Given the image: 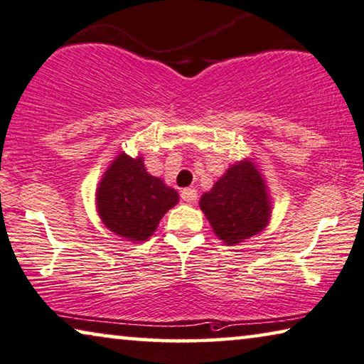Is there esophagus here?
<instances>
[{
  "label": "esophagus",
  "instance_id": "34e87169",
  "mask_svg": "<svg viewBox=\"0 0 364 364\" xmlns=\"http://www.w3.org/2000/svg\"><path fill=\"white\" fill-rule=\"evenodd\" d=\"M181 198L186 200V203H194L198 199V191L194 188H186L181 191Z\"/></svg>",
  "mask_w": 364,
  "mask_h": 364
}]
</instances>
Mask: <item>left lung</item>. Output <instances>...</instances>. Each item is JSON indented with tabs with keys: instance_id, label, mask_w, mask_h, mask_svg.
Wrapping results in <instances>:
<instances>
[{
	"instance_id": "obj_1",
	"label": "left lung",
	"mask_w": 364,
	"mask_h": 364,
	"mask_svg": "<svg viewBox=\"0 0 364 364\" xmlns=\"http://www.w3.org/2000/svg\"><path fill=\"white\" fill-rule=\"evenodd\" d=\"M199 205L225 245L257 235L269 220L267 184L252 161L232 165L214 188L203 194Z\"/></svg>"
}]
</instances>
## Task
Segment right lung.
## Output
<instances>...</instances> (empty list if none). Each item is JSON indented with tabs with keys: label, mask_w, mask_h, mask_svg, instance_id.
<instances>
[{
	"label": "right lung",
	"mask_w": 364,
	"mask_h": 364,
	"mask_svg": "<svg viewBox=\"0 0 364 364\" xmlns=\"http://www.w3.org/2000/svg\"><path fill=\"white\" fill-rule=\"evenodd\" d=\"M176 203L175 189L149 175L140 156L130 159L126 154L107 168L96 193L97 213L105 225L132 242L147 240Z\"/></svg>",
	"instance_id": "add662e5"
}]
</instances>
